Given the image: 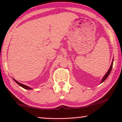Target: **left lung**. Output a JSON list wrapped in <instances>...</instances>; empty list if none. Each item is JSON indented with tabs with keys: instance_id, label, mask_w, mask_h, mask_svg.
Instances as JSON below:
<instances>
[{
	"instance_id": "obj_1",
	"label": "left lung",
	"mask_w": 122,
	"mask_h": 122,
	"mask_svg": "<svg viewBox=\"0 0 122 122\" xmlns=\"http://www.w3.org/2000/svg\"><path fill=\"white\" fill-rule=\"evenodd\" d=\"M113 62V61H112V63H111V66H110V68H109V71H108V72H107V74H106V75H105V76H104V77H103L102 80V81H101V83H102L103 82H104V81H105V80H106V78H107V77H108V76H109V74H110V72H111V69H112V68Z\"/></svg>"
}]
</instances>
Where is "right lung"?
<instances>
[{
    "mask_svg": "<svg viewBox=\"0 0 122 122\" xmlns=\"http://www.w3.org/2000/svg\"><path fill=\"white\" fill-rule=\"evenodd\" d=\"M13 80H14V81H15L16 83H17L18 84H19V85L20 86H21V87H22V88H24V89H29V90H30V89H32V88H30V87H29V86H28L24 85V84H21V83H19V82H18L17 81H16V80H15V79H14V78H13Z\"/></svg>",
    "mask_w": 122,
    "mask_h": 122,
    "instance_id": "right-lung-1",
    "label": "right lung"
}]
</instances>
